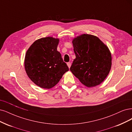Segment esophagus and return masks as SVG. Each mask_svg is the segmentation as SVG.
Listing matches in <instances>:
<instances>
[{
	"instance_id": "esophagus-1",
	"label": "esophagus",
	"mask_w": 132,
	"mask_h": 132,
	"mask_svg": "<svg viewBox=\"0 0 132 132\" xmlns=\"http://www.w3.org/2000/svg\"><path fill=\"white\" fill-rule=\"evenodd\" d=\"M67 66H68V67H69V68L70 69V67H71V62H67Z\"/></svg>"
}]
</instances>
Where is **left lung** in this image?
<instances>
[{
  "instance_id": "8db88e82",
  "label": "left lung",
  "mask_w": 132,
  "mask_h": 132,
  "mask_svg": "<svg viewBox=\"0 0 132 132\" xmlns=\"http://www.w3.org/2000/svg\"><path fill=\"white\" fill-rule=\"evenodd\" d=\"M76 58L70 71L85 86H98L108 76L112 65L111 52L96 36L83 34L72 40Z\"/></svg>"
}]
</instances>
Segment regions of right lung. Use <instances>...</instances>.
<instances>
[{"mask_svg": "<svg viewBox=\"0 0 132 132\" xmlns=\"http://www.w3.org/2000/svg\"><path fill=\"white\" fill-rule=\"evenodd\" d=\"M59 43V38H42L34 42L26 53L25 71L32 81L42 88H53L69 70L57 50Z\"/></svg>", "mask_w": 132, "mask_h": 132, "instance_id": "obj_1", "label": "right lung"}]
</instances>
